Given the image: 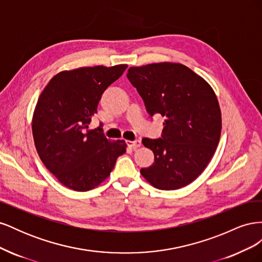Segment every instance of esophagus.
<instances>
[{"label":"esophagus","mask_w":262,"mask_h":262,"mask_svg":"<svg viewBox=\"0 0 262 262\" xmlns=\"http://www.w3.org/2000/svg\"><path fill=\"white\" fill-rule=\"evenodd\" d=\"M126 144H128L131 148L137 149V148H139L142 145V142L140 140H136V141L128 140V141H126Z\"/></svg>","instance_id":"1"}]
</instances>
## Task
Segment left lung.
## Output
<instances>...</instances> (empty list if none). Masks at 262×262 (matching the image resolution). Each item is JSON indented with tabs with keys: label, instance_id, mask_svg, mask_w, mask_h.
<instances>
[{
	"label": "left lung",
	"instance_id": "8db88e82",
	"mask_svg": "<svg viewBox=\"0 0 262 262\" xmlns=\"http://www.w3.org/2000/svg\"><path fill=\"white\" fill-rule=\"evenodd\" d=\"M147 113L165 118L163 139H143L154 163L141 175L153 187L176 190L191 184L219 145L222 115L217 97L203 77L181 63L160 62L128 70Z\"/></svg>",
	"mask_w": 262,
	"mask_h": 262
}]
</instances>
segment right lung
<instances>
[{"label":"right lung","mask_w":262,"mask_h":262,"mask_svg":"<svg viewBox=\"0 0 262 262\" xmlns=\"http://www.w3.org/2000/svg\"><path fill=\"white\" fill-rule=\"evenodd\" d=\"M126 64L84 67L62 71L41 92L33 115V137L41 162L63 186L89 191L104 182L117 158L125 153L123 140L106 139L89 130L102 93L120 77Z\"/></svg>","instance_id":"obj_1"}]
</instances>
